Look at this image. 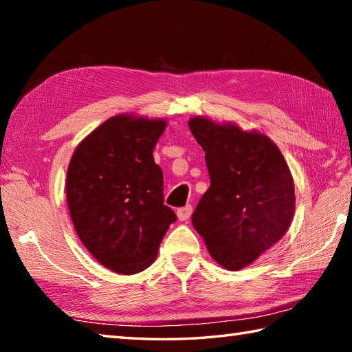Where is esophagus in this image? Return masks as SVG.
I'll return each mask as SVG.
<instances>
[{
  "mask_svg": "<svg viewBox=\"0 0 352 352\" xmlns=\"http://www.w3.org/2000/svg\"><path fill=\"white\" fill-rule=\"evenodd\" d=\"M190 214H192V206H186V207L178 208V212H177V216L180 221H188L190 218Z\"/></svg>",
  "mask_w": 352,
  "mask_h": 352,
  "instance_id": "esophagus-1",
  "label": "esophagus"
}]
</instances>
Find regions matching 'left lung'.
Segmentation results:
<instances>
[{
	"label": "left lung",
	"mask_w": 352,
	"mask_h": 352,
	"mask_svg": "<svg viewBox=\"0 0 352 352\" xmlns=\"http://www.w3.org/2000/svg\"><path fill=\"white\" fill-rule=\"evenodd\" d=\"M189 129L206 151L210 188L192 223L221 266L239 271L275 245L295 212L294 178L278 146L260 133L193 118Z\"/></svg>",
	"instance_id": "obj_1"
}]
</instances>
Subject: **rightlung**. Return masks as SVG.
Masks as SVG:
<instances>
[{"mask_svg": "<svg viewBox=\"0 0 352 352\" xmlns=\"http://www.w3.org/2000/svg\"><path fill=\"white\" fill-rule=\"evenodd\" d=\"M164 129L162 119L118 115L89 134L71 159L66 198L74 227L113 272L146 269L177 221L163 203V172L153 159Z\"/></svg>", "mask_w": 352, "mask_h": 352, "instance_id": "right-lung-1", "label": "right lung"}]
</instances>
